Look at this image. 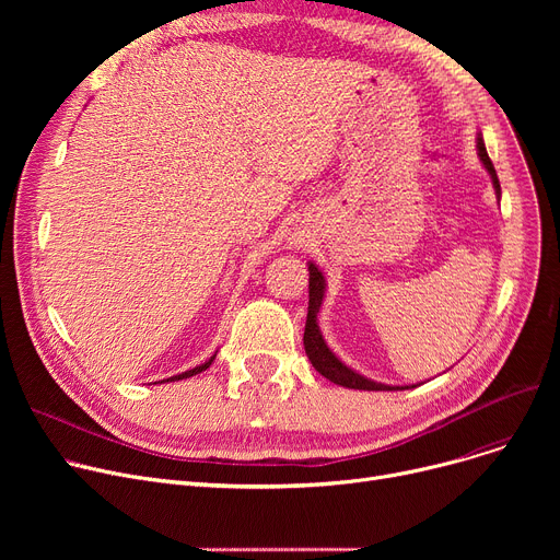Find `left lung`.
<instances>
[{
    "instance_id": "obj_1",
    "label": "left lung",
    "mask_w": 560,
    "mask_h": 560,
    "mask_svg": "<svg viewBox=\"0 0 560 560\" xmlns=\"http://www.w3.org/2000/svg\"><path fill=\"white\" fill-rule=\"evenodd\" d=\"M477 152L479 159L483 163V167L488 170L492 186L497 197H502V188H499V179H497V172L494 165L486 152V144L481 133L477 136ZM308 315H306V329H304V349H306V357L313 363V368L322 374L327 376L329 381L338 386L345 388H354V390H408V388H416V386H386V384H376L372 378H365L363 374L354 372L351 368H347L334 351L329 349V345L322 338V331L317 327V313L322 306V300H325V290H327V281L325 275L317 270L315 262H308Z\"/></svg>"
}]
</instances>
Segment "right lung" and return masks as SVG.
I'll list each match as a JSON object with an SVG mask.
<instances>
[{
    "label": "right lung",
    "mask_w": 560,
    "mask_h": 560,
    "mask_svg": "<svg viewBox=\"0 0 560 560\" xmlns=\"http://www.w3.org/2000/svg\"><path fill=\"white\" fill-rule=\"evenodd\" d=\"M213 361H215V354H213L209 361H206V363H201V365H197V368H192V370H188V372H182V374H176V376H170V378H165V381H179V378L195 376V374H199V372H203L206 368H209Z\"/></svg>",
    "instance_id": "right-lung-1"
}]
</instances>
